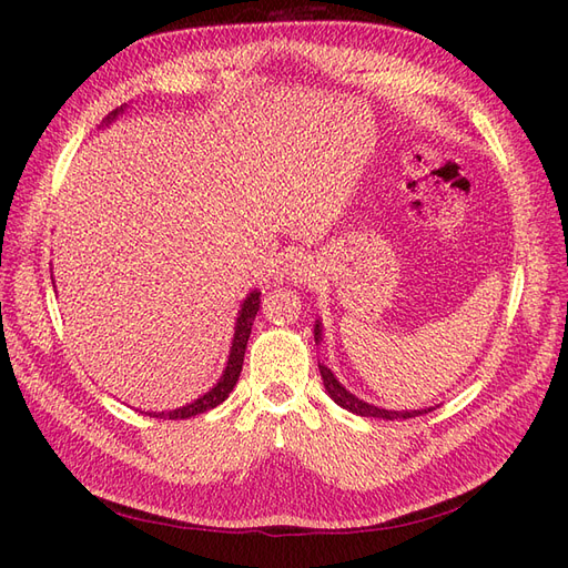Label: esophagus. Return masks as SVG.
<instances>
[{"label":"esophagus","instance_id":"esophagus-1","mask_svg":"<svg viewBox=\"0 0 568 568\" xmlns=\"http://www.w3.org/2000/svg\"><path fill=\"white\" fill-rule=\"evenodd\" d=\"M288 277L294 280V282H298V284H305V282H311V277H313V263L307 261V257H294V261H291V265H288Z\"/></svg>","mask_w":568,"mask_h":568}]
</instances>
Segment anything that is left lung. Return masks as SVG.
<instances>
[{"mask_svg": "<svg viewBox=\"0 0 568 568\" xmlns=\"http://www.w3.org/2000/svg\"><path fill=\"white\" fill-rule=\"evenodd\" d=\"M322 341V322L317 320L315 324V343ZM320 374H322V382H324V388L326 393H329V398L341 405L343 409L353 412V415H359V417H376V419H409V417H419V415H426V412H432L436 407H426V409H384V407H376V405H369L365 400H359L357 395H353L346 386H343L334 372L320 363Z\"/></svg>", "mask_w": 568, "mask_h": 568, "instance_id": "obj_1", "label": "left lung"}]
</instances>
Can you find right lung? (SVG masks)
<instances>
[{
    "label": "right lung",
    "mask_w": 568,
    "mask_h": 568,
    "mask_svg": "<svg viewBox=\"0 0 568 568\" xmlns=\"http://www.w3.org/2000/svg\"><path fill=\"white\" fill-rule=\"evenodd\" d=\"M125 111V106H120L115 111H111L104 123L101 125H111L113 120ZM54 282V280H51ZM257 307H261V291H251V294L244 298L242 303V311H239L236 315V322H234V336H232V346H230V355H227V365H225V372H222V376L217 379V384L209 390L203 393L201 398H196L194 403H186L184 407H178V409H170V412H149V417H159V419H189V417H196V415H203V412H209L213 407H217L220 403H225L230 398L232 388L236 386L239 382V374H242V365H244V353H246V343H248V336H251V326H253V320L257 315Z\"/></svg>",
    "instance_id": "add662e5"
}]
</instances>
